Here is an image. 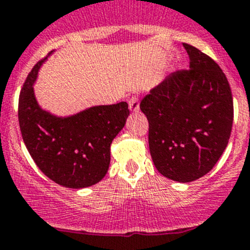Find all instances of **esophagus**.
<instances>
[{"label":"esophagus","instance_id":"34e87169","mask_svg":"<svg viewBox=\"0 0 250 250\" xmlns=\"http://www.w3.org/2000/svg\"><path fill=\"white\" fill-rule=\"evenodd\" d=\"M128 109L131 112H138L140 110V98L138 96H132L128 101Z\"/></svg>","mask_w":250,"mask_h":250}]
</instances>
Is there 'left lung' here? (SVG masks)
Segmentation results:
<instances>
[{"mask_svg":"<svg viewBox=\"0 0 250 250\" xmlns=\"http://www.w3.org/2000/svg\"><path fill=\"white\" fill-rule=\"evenodd\" d=\"M184 47L188 69L150 88L140 108L149 123V152L157 170L186 184L208 174L227 147L233 102L220 66L196 47Z\"/></svg>","mask_w":250,"mask_h":250,"instance_id":"8db88e82","label":"left lung"}]
</instances>
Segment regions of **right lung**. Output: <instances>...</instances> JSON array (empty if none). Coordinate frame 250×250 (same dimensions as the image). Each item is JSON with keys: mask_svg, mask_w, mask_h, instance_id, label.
I'll use <instances>...</instances> for the list:
<instances>
[{"mask_svg": "<svg viewBox=\"0 0 250 250\" xmlns=\"http://www.w3.org/2000/svg\"><path fill=\"white\" fill-rule=\"evenodd\" d=\"M26 78L19 97V125L24 143L39 169L66 188L98 184L108 172L110 145L126 124L128 105H92L75 114L56 115L38 102L34 85L42 64Z\"/></svg>", "mask_w": 250, "mask_h": 250, "instance_id": "add662e5", "label": "right lung"}]
</instances>
